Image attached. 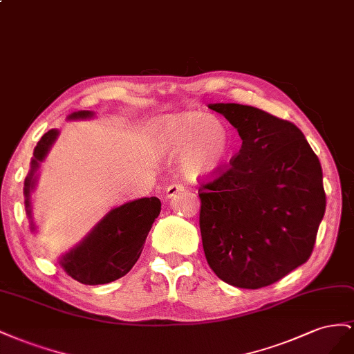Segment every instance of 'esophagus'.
<instances>
[{
  "label": "esophagus",
  "instance_id": "obj_1",
  "mask_svg": "<svg viewBox=\"0 0 354 354\" xmlns=\"http://www.w3.org/2000/svg\"><path fill=\"white\" fill-rule=\"evenodd\" d=\"M183 191H184V185H180V184H171V185H169V187L166 188V198L175 197L178 193H183Z\"/></svg>",
  "mask_w": 354,
  "mask_h": 354
}]
</instances>
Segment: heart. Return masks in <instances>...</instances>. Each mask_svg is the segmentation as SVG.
I'll list each match as a JSON object with an SVG mask.
<instances>
[{"mask_svg":"<svg viewBox=\"0 0 354 354\" xmlns=\"http://www.w3.org/2000/svg\"><path fill=\"white\" fill-rule=\"evenodd\" d=\"M149 145L157 156H179L180 175L191 183L219 176L233 154V138L224 121L198 111L156 120L149 129Z\"/></svg>","mask_w":354,"mask_h":354,"instance_id":"heart-1","label":"heart"}]
</instances>
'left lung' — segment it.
Wrapping results in <instances>:
<instances>
[{
  "mask_svg": "<svg viewBox=\"0 0 354 354\" xmlns=\"http://www.w3.org/2000/svg\"><path fill=\"white\" fill-rule=\"evenodd\" d=\"M241 149L201 187L200 231L207 264L225 283L268 286L310 258L325 215L322 166L290 121L240 104H210Z\"/></svg>",
  "mask_w": 354,
  "mask_h": 354,
  "instance_id": "8db88e82",
  "label": "left lung"
}]
</instances>
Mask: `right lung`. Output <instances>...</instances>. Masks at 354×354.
Segmentation results:
<instances>
[{
	"label": "right lung",
	"instance_id": "obj_1",
	"mask_svg": "<svg viewBox=\"0 0 354 354\" xmlns=\"http://www.w3.org/2000/svg\"><path fill=\"white\" fill-rule=\"evenodd\" d=\"M92 117H95L93 111H77L69 114L68 120ZM57 136L59 130L52 129L39 139L34 149L31 169L25 178V210L32 233L37 231L31 200L38 179L37 171ZM160 210L161 203L157 197L138 198L113 207L75 246L59 257L60 267L83 285H105L123 277L136 264Z\"/></svg>",
	"mask_w": 354,
	"mask_h": 354
}]
</instances>
